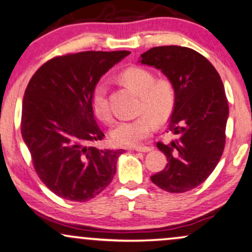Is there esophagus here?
<instances>
[{"mask_svg":"<svg viewBox=\"0 0 252 252\" xmlns=\"http://www.w3.org/2000/svg\"><path fill=\"white\" fill-rule=\"evenodd\" d=\"M133 151L144 152V153H146V152L152 151V147H150V146H138V147H133Z\"/></svg>","mask_w":252,"mask_h":252,"instance_id":"esophagus-1","label":"esophagus"}]
</instances>
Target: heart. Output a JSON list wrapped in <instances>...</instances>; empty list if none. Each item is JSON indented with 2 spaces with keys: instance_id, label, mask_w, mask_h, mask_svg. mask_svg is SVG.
Masks as SVG:
<instances>
[{
  "instance_id": "1",
  "label": "heart",
  "mask_w": 252,
  "mask_h": 252,
  "mask_svg": "<svg viewBox=\"0 0 252 252\" xmlns=\"http://www.w3.org/2000/svg\"><path fill=\"white\" fill-rule=\"evenodd\" d=\"M119 78L139 94L138 112L142 113L132 120H121L113 127L111 139L114 145L133 147L140 145L153 134L157 124L166 123L175 106V90L167 78L155 79L152 71L141 66H129L120 72ZM91 107L98 119L112 120L107 100V84L99 82L91 93Z\"/></svg>"
}]
</instances>
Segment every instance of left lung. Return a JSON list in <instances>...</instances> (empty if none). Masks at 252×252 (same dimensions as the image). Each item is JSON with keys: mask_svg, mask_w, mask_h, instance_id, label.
<instances>
[{"mask_svg": "<svg viewBox=\"0 0 252 252\" xmlns=\"http://www.w3.org/2000/svg\"><path fill=\"white\" fill-rule=\"evenodd\" d=\"M139 62L161 70L175 90L168 125L175 139L157 144L168 163L151 180L166 191H188L206 181L224 150L229 105L221 77L204 56L185 46H155Z\"/></svg>", "mask_w": 252, "mask_h": 252, "instance_id": "8db88e82", "label": "left lung"}]
</instances>
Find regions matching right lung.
I'll list each match as a JSON object with an SVG mask.
<instances>
[{"label": "right lung", "instance_id": "add662e5", "mask_svg": "<svg viewBox=\"0 0 252 252\" xmlns=\"http://www.w3.org/2000/svg\"><path fill=\"white\" fill-rule=\"evenodd\" d=\"M129 51H84L51 58L31 77L22 105L21 131L33 168L52 192L84 202L110 185L123 150L92 144L105 138L91 107L102 74Z\"/></svg>", "mask_w": 252, "mask_h": 252}]
</instances>
